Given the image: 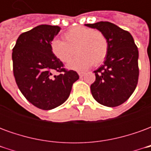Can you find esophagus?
I'll return each instance as SVG.
<instances>
[{
  "mask_svg": "<svg viewBox=\"0 0 151 151\" xmlns=\"http://www.w3.org/2000/svg\"><path fill=\"white\" fill-rule=\"evenodd\" d=\"M78 75L80 78H82L83 76L85 75V73L84 72H78Z\"/></svg>",
  "mask_w": 151,
  "mask_h": 151,
  "instance_id": "34e87169",
  "label": "esophagus"
}]
</instances>
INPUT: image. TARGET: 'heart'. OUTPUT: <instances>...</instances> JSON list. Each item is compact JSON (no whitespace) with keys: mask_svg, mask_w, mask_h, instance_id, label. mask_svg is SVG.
I'll return each mask as SVG.
<instances>
[{"mask_svg":"<svg viewBox=\"0 0 151 151\" xmlns=\"http://www.w3.org/2000/svg\"><path fill=\"white\" fill-rule=\"evenodd\" d=\"M62 39L63 41L54 40L51 42V51L64 64L69 62L76 53L78 54L69 64V69L82 71L91 65L98 66L108 56V40L100 31L77 26L64 33Z\"/></svg>","mask_w":151,"mask_h":151,"instance_id":"1","label":"heart"}]
</instances>
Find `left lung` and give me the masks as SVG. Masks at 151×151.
Listing matches in <instances>:
<instances>
[{
	"instance_id": "obj_1",
	"label": "left lung",
	"mask_w": 151,
	"mask_h": 151,
	"mask_svg": "<svg viewBox=\"0 0 151 151\" xmlns=\"http://www.w3.org/2000/svg\"><path fill=\"white\" fill-rule=\"evenodd\" d=\"M86 27L102 31L108 40V56L95 73L91 85L93 97L99 104L114 108L122 104L136 89L139 69L138 50L133 36L109 22H99Z\"/></svg>"
}]
</instances>
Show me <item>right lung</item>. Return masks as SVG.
I'll use <instances>...</instances> for the list:
<instances>
[{"label":"right lung","mask_w":151,"mask_h":151,"mask_svg":"<svg viewBox=\"0 0 151 151\" xmlns=\"http://www.w3.org/2000/svg\"><path fill=\"white\" fill-rule=\"evenodd\" d=\"M60 27L40 25L19 35L13 48V71L18 88L36 108L51 110L69 98L78 73L67 70L53 56L51 42ZM54 72H59L53 76Z\"/></svg>","instance_id":"right-lung-1"}]
</instances>
